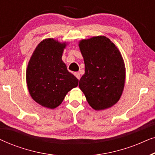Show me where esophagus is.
<instances>
[{
  "label": "esophagus",
  "mask_w": 155,
  "mask_h": 155,
  "mask_svg": "<svg viewBox=\"0 0 155 155\" xmlns=\"http://www.w3.org/2000/svg\"><path fill=\"white\" fill-rule=\"evenodd\" d=\"M74 75H75V77L77 78L78 80H80V73H78V72H76V73H74Z\"/></svg>",
  "instance_id": "1"
}]
</instances>
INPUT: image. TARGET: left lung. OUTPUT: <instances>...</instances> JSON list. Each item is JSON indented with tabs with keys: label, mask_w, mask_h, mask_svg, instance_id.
<instances>
[{
	"label": "left lung",
	"mask_w": 155,
	"mask_h": 155,
	"mask_svg": "<svg viewBox=\"0 0 155 155\" xmlns=\"http://www.w3.org/2000/svg\"><path fill=\"white\" fill-rule=\"evenodd\" d=\"M84 74L79 87L91 107L99 111L118 102L124 88L126 68L118 48L104 36L80 41Z\"/></svg>",
	"instance_id": "1"
}]
</instances>
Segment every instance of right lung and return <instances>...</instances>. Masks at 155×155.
<instances>
[{"label":"right lung","mask_w":155,"mask_h":155,"mask_svg":"<svg viewBox=\"0 0 155 155\" xmlns=\"http://www.w3.org/2000/svg\"><path fill=\"white\" fill-rule=\"evenodd\" d=\"M65 46V43L54 39H44L38 44L27 65L26 80L29 94L36 102L48 109L58 107L79 81L62 61Z\"/></svg>","instance_id":"obj_1"}]
</instances>
